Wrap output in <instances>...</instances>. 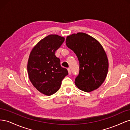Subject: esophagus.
I'll use <instances>...</instances> for the list:
<instances>
[{
	"instance_id": "obj_1",
	"label": "esophagus",
	"mask_w": 130,
	"mask_h": 130,
	"mask_svg": "<svg viewBox=\"0 0 130 130\" xmlns=\"http://www.w3.org/2000/svg\"><path fill=\"white\" fill-rule=\"evenodd\" d=\"M68 73H69V75H70L72 73V72H71V70L70 69V68H68Z\"/></svg>"
}]
</instances>
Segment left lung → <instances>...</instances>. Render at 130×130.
Segmentation results:
<instances>
[{
    "mask_svg": "<svg viewBox=\"0 0 130 130\" xmlns=\"http://www.w3.org/2000/svg\"><path fill=\"white\" fill-rule=\"evenodd\" d=\"M66 43L79 61V74L75 80L76 87L86 92L99 88L108 69V58L103 46L96 39L83 32L69 35Z\"/></svg>",
    "mask_w": 130,
    "mask_h": 130,
    "instance_id": "1",
    "label": "left lung"
}]
</instances>
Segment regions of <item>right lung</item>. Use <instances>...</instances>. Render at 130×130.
Segmentation results:
<instances>
[{"label":"right lung","mask_w":130,"mask_h":130,"mask_svg":"<svg viewBox=\"0 0 130 130\" xmlns=\"http://www.w3.org/2000/svg\"><path fill=\"white\" fill-rule=\"evenodd\" d=\"M64 41L57 35H49L38 42L31 50L27 62L29 79L39 92L51 95L60 89L62 81L68 74L55 54Z\"/></svg>","instance_id":"1"}]
</instances>
